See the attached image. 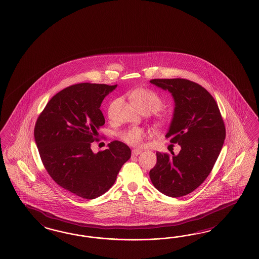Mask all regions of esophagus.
<instances>
[{
    "instance_id": "1",
    "label": "esophagus",
    "mask_w": 259,
    "mask_h": 259,
    "mask_svg": "<svg viewBox=\"0 0 259 259\" xmlns=\"http://www.w3.org/2000/svg\"><path fill=\"white\" fill-rule=\"evenodd\" d=\"M141 152H142V150H133V151H132V155H133V156H137V155H139Z\"/></svg>"
}]
</instances>
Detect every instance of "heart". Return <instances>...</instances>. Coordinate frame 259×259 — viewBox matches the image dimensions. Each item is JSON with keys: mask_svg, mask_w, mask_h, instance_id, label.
Segmentation results:
<instances>
[{"mask_svg": "<svg viewBox=\"0 0 259 259\" xmlns=\"http://www.w3.org/2000/svg\"><path fill=\"white\" fill-rule=\"evenodd\" d=\"M132 100L134 106L139 110H145L148 112H156L162 109L164 102L158 93L152 90H138L132 95ZM169 117L167 115H160L157 118V125H165L169 123ZM119 137L122 141L134 146L139 147L142 145L143 140L146 136L142 128L132 127L126 131L119 133Z\"/></svg>", "mask_w": 259, "mask_h": 259, "instance_id": "1", "label": "heart"}]
</instances>
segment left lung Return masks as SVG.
<instances>
[{
    "mask_svg": "<svg viewBox=\"0 0 259 259\" xmlns=\"http://www.w3.org/2000/svg\"><path fill=\"white\" fill-rule=\"evenodd\" d=\"M150 82L170 92L175 99L166 137L181 147L177 155L156 152L150 180L159 192L181 197L197 189L211 171L225 140L224 121L214 98L200 84L180 78Z\"/></svg>",
    "mask_w": 259,
    "mask_h": 259,
    "instance_id": "left-lung-1",
    "label": "left lung"
}]
</instances>
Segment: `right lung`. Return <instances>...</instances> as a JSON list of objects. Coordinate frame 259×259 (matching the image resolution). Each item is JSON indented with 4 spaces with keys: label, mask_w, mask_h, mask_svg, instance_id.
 Listing matches in <instances>:
<instances>
[{
    "label": "right lung",
    "mask_w": 259,
    "mask_h": 259,
    "mask_svg": "<svg viewBox=\"0 0 259 259\" xmlns=\"http://www.w3.org/2000/svg\"><path fill=\"white\" fill-rule=\"evenodd\" d=\"M117 84L76 83L55 94L39 115L34 138L50 177L79 197L94 199L112 187L131 149L112 141L93 153L91 146L105 124L101 104Z\"/></svg>",
    "instance_id": "obj_1"
}]
</instances>
